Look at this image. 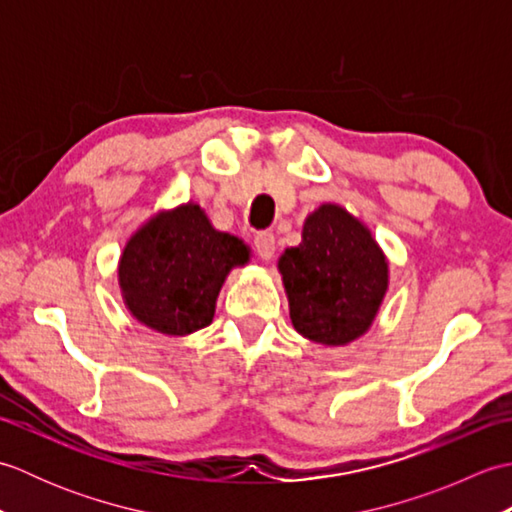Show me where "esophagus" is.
Instances as JSON below:
<instances>
[{"mask_svg": "<svg viewBox=\"0 0 512 512\" xmlns=\"http://www.w3.org/2000/svg\"><path fill=\"white\" fill-rule=\"evenodd\" d=\"M255 248L257 253L262 259H273L275 257V250H277V244H275V235L273 233H257L255 235Z\"/></svg>", "mask_w": 512, "mask_h": 512, "instance_id": "34e87169", "label": "esophagus"}]
</instances>
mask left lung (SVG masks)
<instances>
[{
	"label": "left lung",
	"mask_w": 512,
	"mask_h": 512,
	"mask_svg": "<svg viewBox=\"0 0 512 512\" xmlns=\"http://www.w3.org/2000/svg\"><path fill=\"white\" fill-rule=\"evenodd\" d=\"M295 330L321 345H347L374 323L389 286L387 257L369 228L339 204H321L301 244L279 257Z\"/></svg>",
	"instance_id": "1"
}]
</instances>
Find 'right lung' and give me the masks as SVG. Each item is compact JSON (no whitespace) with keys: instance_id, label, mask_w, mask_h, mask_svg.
I'll use <instances>...</instances> for the list:
<instances>
[{"instance_id":"add662e5","label":"right lung","mask_w":512,"mask_h":512,"mask_svg":"<svg viewBox=\"0 0 512 512\" xmlns=\"http://www.w3.org/2000/svg\"><path fill=\"white\" fill-rule=\"evenodd\" d=\"M250 259L235 235L215 231L198 204L160 211L129 237L118 264L123 301L160 334L184 336L213 321L226 275Z\"/></svg>"}]
</instances>
